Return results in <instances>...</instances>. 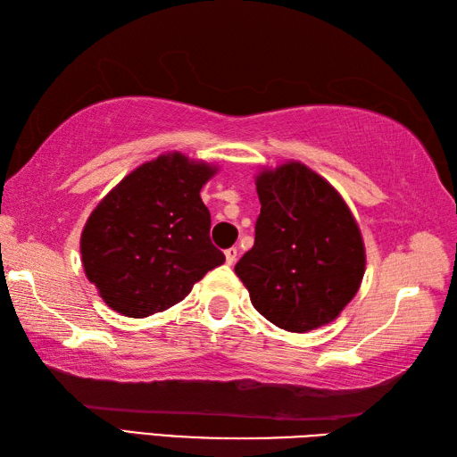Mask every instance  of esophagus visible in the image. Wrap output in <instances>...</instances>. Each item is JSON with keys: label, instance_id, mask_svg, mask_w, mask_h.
<instances>
[{"label": "esophagus", "instance_id": "1", "mask_svg": "<svg viewBox=\"0 0 457 457\" xmlns=\"http://www.w3.org/2000/svg\"><path fill=\"white\" fill-rule=\"evenodd\" d=\"M237 247H229V249H226V261H228V265H234L236 261H237Z\"/></svg>", "mask_w": 457, "mask_h": 457}]
</instances>
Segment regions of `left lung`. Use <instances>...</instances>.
I'll list each match as a JSON object with an SVG mask.
<instances>
[{
  "label": "left lung",
  "instance_id": "8db88e82",
  "mask_svg": "<svg viewBox=\"0 0 457 457\" xmlns=\"http://www.w3.org/2000/svg\"><path fill=\"white\" fill-rule=\"evenodd\" d=\"M255 244L236 275L269 322L304 334L329 324L355 296L365 247L337 190L303 162L259 172Z\"/></svg>",
  "mask_w": 457,
  "mask_h": 457
}]
</instances>
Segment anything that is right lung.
<instances>
[{
    "label": "right lung",
    "mask_w": 457,
    "mask_h": 457,
    "mask_svg": "<svg viewBox=\"0 0 457 457\" xmlns=\"http://www.w3.org/2000/svg\"><path fill=\"white\" fill-rule=\"evenodd\" d=\"M216 167L164 153L129 172L86 221L80 253L104 303L129 318L162 312L226 255L200 190Z\"/></svg>",
    "instance_id": "obj_1"
}]
</instances>
